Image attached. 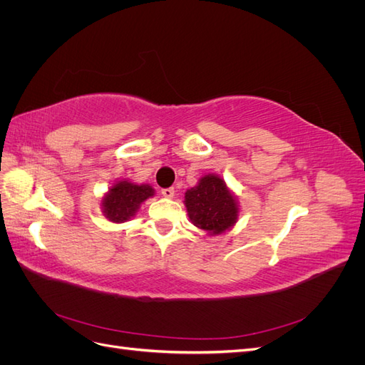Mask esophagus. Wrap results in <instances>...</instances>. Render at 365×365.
<instances>
[{
	"label": "esophagus",
	"mask_w": 365,
	"mask_h": 365,
	"mask_svg": "<svg viewBox=\"0 0 365 365\" xmlns=\"http://www.w3.org/2000/svg\"><path fill=\"white\" fill-rule=\"evenodd\" d=\"M161 195L164 197H173L175 196V189H173V187H168V189H161Z\"/></svg>",
	"instance_id": "esophagus-1"
}]
</instances>
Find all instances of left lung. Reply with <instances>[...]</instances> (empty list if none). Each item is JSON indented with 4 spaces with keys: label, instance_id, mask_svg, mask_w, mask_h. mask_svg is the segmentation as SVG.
I'll list each match as a JSON object with an SVG mask.
<instances>
[{
    "label": "left lung",
    "instance_id": "1",
    "mask_svg": "<svg viewBox=\"0 0 365 365\" xmlns=\"http://www.w3.org/2000/svg\"><path fill=\"white\" fill-rule=\"evenodd\" d=\"M192 224L208 235H220L236 224L239 208L235 196L217 175H205L185 192L184 201Z\"/></svg>",
    "mask_w": 365,
    "mask_h": 365
}]
</instances>
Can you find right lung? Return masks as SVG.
<instances>
[{
    "mask_svg": "<svg viewBox=\"0 0 365 365\" xmlns=\"http://www.w3.org/2000/svg\"><path fill=\"white\" fill-rule=\"evenodd\" d=\"M153 189L148 184H134L129 181H118L103 196V215L111 222H126L135 215L140 204L153 196Z\"/></svg>",
    "mask_w": 365,
    "mask_h": 365,
    "instance_id": "add662e5",
    "label": "right lung"
}]
</instances>
